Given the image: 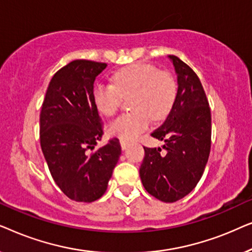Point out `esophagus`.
<instances>
[{"label": "esophagus", "instance_id": "obj_1", "mask_svg": "<svg viewBox=\"0 0 252 252\" xmlns=\"http://www.w3.org/2000/svg\"><path fill=\"white\" fill-rule=\"evenodd\" d=\"M120 146H122V149L123 150H126L127 148H128L129 143L127 142V141H125V140H120Z\"/></svg>", "mask_w": 252, "mask_h": 252}]
</instances>
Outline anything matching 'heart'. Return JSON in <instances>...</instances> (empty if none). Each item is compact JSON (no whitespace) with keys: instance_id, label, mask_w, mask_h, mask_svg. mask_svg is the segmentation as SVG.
I'll use <instances>...</instances> for the list:
<instances>
[{"instance_id":"heart-1","label":"heart","mask_w":252,"mask_h":252,"mask_svg":"<svg viewBox=\"0 0 252 252\" xmlns=\"http://www.w3.org/2000/svg\"><path fill=\"white\" fill-rule=\"evenodd\" d=\"M177 84L171 74L154 65L134 63L116 71L112 85L97 84L93 101L101 115L111 117L118 111L123 97H128L132 112L119 116L108 127L109 133L122 140H135L150 125L171 111L177 97Z\"/></svg>"}]
</instances>
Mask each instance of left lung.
<instances>
[{
  "instance_id": "1",
  "label": "left lung",
  "mask_w": 252,
  "mask_h": 252,
  "mask_svg": "<svg viewBox=\"0 0 252 252\" xmlns=\"http://www.w3.org/2000/svg\"><path fill=\"white\" fill-rule=\"evenodd\" d=\"M178 75L174 104L165 122L151 133L161 148H144L140 178L146 190L161 202L184 198L201 180L211 148V111L197 74L170 55Z\"/></svg>"
}]
</instances>
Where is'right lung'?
Masks as SVG:
<instances>
[{"label": "right lung", "instance_id": "obj_1", "mask_svg": "<svg viewBox=\"0 0 252 252\" xmlns=\"http://www.w3.org/2000/svg\"><path fill=\"white\" fill-rule=\"evenodd\" d=\"M105 63L75 60L51 78L40 113V143L54 181L75 202L102 197L122 154L118 139L93 151L103 125L93 101Z\"/></svg>", "mask_w": 252, "mask_h": 252}]
</instances>
